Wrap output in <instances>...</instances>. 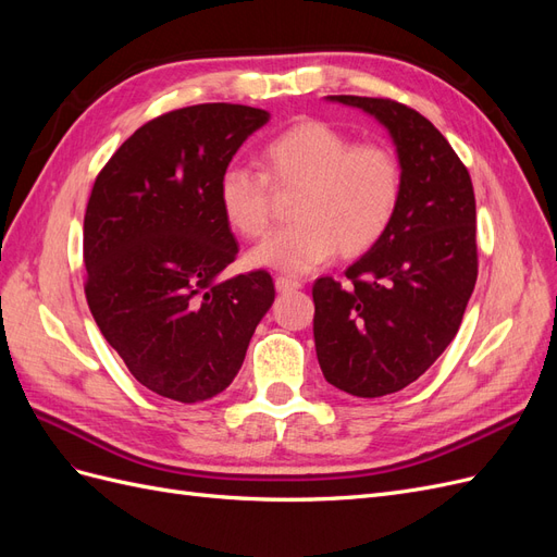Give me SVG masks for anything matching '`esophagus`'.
I'll use <instances>...</instances> for the list:
<instances>
[{
	"label": "esophagus",
	"instance_id": "obj_1",
	"mask_svg": "<svg viewBox=\"0 0 557 557\" xmlns=\"http://www.w3.org/2000/svg\"><path fill=\"white\" fill-rule=\"evenodd\" d=\"M299 288H301L299 278H293V276H278L276 278V290L278 293H293V290H299Z\"/></svg>",
	"mask_w": 557,
	"mask_h": 557
}]
</instances>
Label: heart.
Here are the masks:
<instances>
[{
  "mask_svg": "<svg viewBox=\"0 0 557 557\" xmlns=\"http://www.w3.org/2000/svg\"><path fill=\"white\" fill-rule=\"evenodd\" d=\"M264 174L227 164L218 176L215 199L225 223L242 237H260L269 225V182L297 188L295 221L269 234L246 256L248 267L307 274L336 250L362 256L393 225L401 190V164L383 144H352L323 121H301L262 146Z\"/></svg>",
  "mask_w": 557,
  "mask_h": 557,
  "instance_id": "obj_1",
  "label": "heart"
}]
</instances>
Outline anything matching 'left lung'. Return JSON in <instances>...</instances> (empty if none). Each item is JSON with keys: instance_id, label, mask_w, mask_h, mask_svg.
I'll return each mask as SVG.
<instances>
[{"instance_id": "obj_1", "label": "left lung", "mask_w": 557, "mask_h": 557, "mask_svg": "<svg viewBox=\"0 0 557 557\" xmlns=\"http://www.w3.org/2000/svg\"><path fill=\"white\" fill-rule=\"evenodd\" d=\"M327 99L376 117L401 164L395 221L346 269L350 283H313L323 376L348 395L383 397L423 376L460 330L479 274L476 199L467 166L425 115L393 99Z\"/></svg>"}]
</instances>
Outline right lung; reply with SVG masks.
<instances>
[{
	"label": "right lung",
	"mask_w": 557,
	"mask_h": 557,
	"mask_svg": "<svg viewBox=\"0 0 557 557\" xmlns=\"http://www.w3.org/2000/svg\"><path fill=\"white\" fill-rule=\"evenodd\" d=\"M269 113L197 104L139 127L99 172L83 221L86 297L132 376L166 399L215 397L274 305L267 272L221 278L239 252L215 183Z\"/></svg>",
	"instance_id": "right-lung-1"
}]
</instances>
